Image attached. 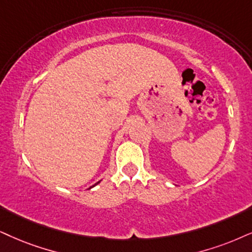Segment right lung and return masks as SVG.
I'll return each instance as SVG.
<instances>
[{
	"label": "right lung",
	"instance_id": "right-lung-1",
	"mask_svg": "<svg viewBox=\"0 0 252 252\" xmlns=\"http://www.w3.org/2000/svg\"><path fill=\"white\" fill-rule=\"evenodd\" d=\"M97 184H100V181H97V183H96V184H95V185H93V186H91V187H89V189H93V187H94V186H96V185H97Z\"/></svg>",
	"mask_w": 252,
	"mask_h": 252
}]
</instances>
